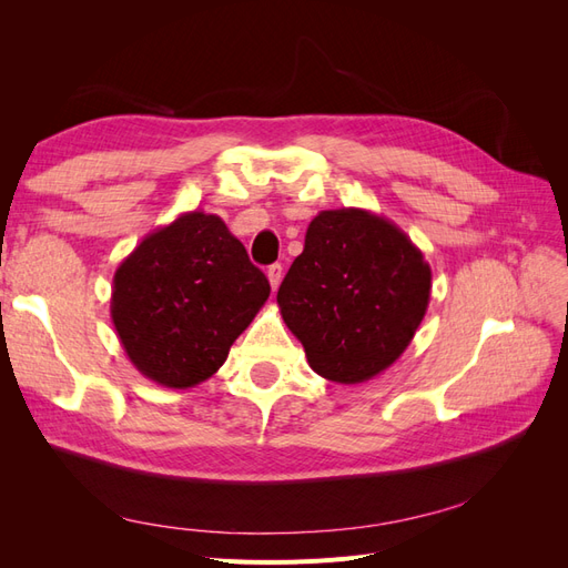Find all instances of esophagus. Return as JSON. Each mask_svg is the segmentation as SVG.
Masks as SVG:
<instances>
[{
	"label": "esophagus",
	"instance_id": "obj_1",
	"mask_svg": "<svg viewBox=\"0 0 568 568\" xmlns=\"http://www.w3.org/2000/svg\"><path fill=\"white\" fill-rule=\"evenodd\" d=\"M282 274H284V267H282L280 263H274V265L267 267V280H270L272 291H277V286H280V282H282Z\"/></svg>",
	"mask_w": 568,
	"mask_h": 568
}]
</instances>
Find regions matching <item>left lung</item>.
I'll return each instance as SVG.
<instances>
[{"label":"left lung","instance_id":"1","mask_svg":"<svg viewBox=\"0 0 568 568\" xmlns=\"http://www.w3.org/2000/svg\"><path fill=\"white\" fill-rule=\"evenodd\" d=\"M432 267L412 239L365 209L322 211L277 291L307 365L363 384L398 359L426 315Z\"/></svg>","mask_w":568,"mask_h":568}]
</instances>
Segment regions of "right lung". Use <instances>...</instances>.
<instances>
[{
	"instance_id": "right-lung-1",
	"label": "right lung",
	"mask_w": 568,
	"mask_h": 568,
	"mask_svg": "<svg viewBox=\"0 0 568 568\" xmlns=\"http://www.w3.org/2000/svg\"><path fill=\"white\" fill-rule=\"evenodd\" d=\"M270 282L217 215L192 211L146 234L113 274L111 320L130 363L192 388L225 363Z\"/></svg>"
}]
</instances>
